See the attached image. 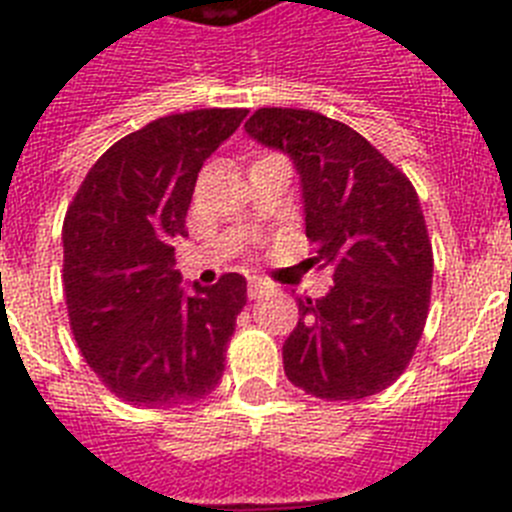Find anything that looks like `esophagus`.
<instances>
[{
  "mask_svg": "<svg viewBox=\"0 0 512 512\" xmlns=\"http://www.w3.org/2000/svg\"><path fill=\"white\" fill-rule=\"evenodd\" d=\"M266 292V284L261 282V279H248V297H251V300H259L261 295H264Z\"/></svg>",
  "mask_w": 512,
  "mask_h": 512,
  "instance_id": "esophagus-1",
  "label": "esophagus"
}]
</instances>
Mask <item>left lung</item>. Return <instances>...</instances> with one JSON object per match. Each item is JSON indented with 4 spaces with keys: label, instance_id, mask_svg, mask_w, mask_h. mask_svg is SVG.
Wrapping results in <instances>:
<instances>
[{
    "label": "left lung",
    "instance_id": "8db88e82",
    "mask_svg": "<svg viewBox=\"0 0 512 512\" xmlns=\"http://www.w3.org/2000/svg\"><path fill=\"white\" fill-rule=\"evenodd\" d=\"M246 133L292 158L315 248L307 261L333 269L328 295L297 300L284 374L320 400L387 390L413 359L431 302L433 251L413 184L369 140L320 112L261 107Z\"/></svg>",
    "mask_w": 512,
    "mask_h": 512
}]
</instances>
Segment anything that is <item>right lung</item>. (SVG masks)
Here are the masks:
<instances>
[{
	"mask_svg": "<svg viewBox=\"0 0 512 512\" xmlns=\"http://www.w3.org/2000/svg\"><path fill=\"white\" fill-rule=\"evenodd\" d=\"M246 110L148 122L99 156L63 220V289L74 338L104 387L140 408H176L217 387L246 279L187 292L174 243L202 164Z\"/></svg>",
	"mask_w": 512,
	"mask_h": 512,
	"instance_id": "obj_1",
	"label": "right lung"
}]
</instances>
